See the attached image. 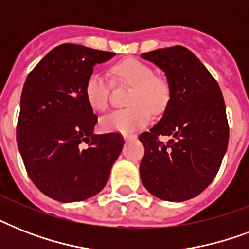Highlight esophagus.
<instances>
[{"label":"esophagus","mask_w":249,"mask_h":249,"mask_svg":"<svg viewBox=\"0 0 249 249\" xmlns=\"http://www.w3.org/2000/svg\"><path fill=\"white\" fill-rule=\"evenodd\" d=\"M124 140L125 141H134L137 140L136 134H124Z\"/></svg>","instance_id":"esophagus-1"}]
</instances>
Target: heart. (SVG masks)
Listing matches in <instances>:
<instances>
[{
  "instance_id": "heart-1",
  "label": "heart",
  "mask_w": 249,
  "mask_h": 249,
  "mask_svg": "<svg viewBox=\"0 0 249 249\" xmlns=\"http://www.w3.org/2000/svg\"><path fill=\"white\" fill-rule=\"evenodd\" d=\"M113 77L133 85L125 109H117L101 119V128L107 132L128 134L143 128L154 113L163 112L169 101V88L154 76L150 66L136 58H128L111 68ZM109 83L101 72H93L86 79L84 95L94 111L102 112L108 106Z\"/></svg>"
}]
</instances>
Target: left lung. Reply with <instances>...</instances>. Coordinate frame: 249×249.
Listing matches in <instances>:
<instances>
[{
  "mask_svg": "<svg viewBox=\"0 0 249 249\" xmlns=\"http://www.w3.org/2000/svg\"><path fill=\"white\" fill-rule=\"evenodd\" d=\"M165 73L169 101L160 121L140 136L142 183L154 196L185 201L211 185L229 143L225 101L213 76L183 46L143 53ZM159 135L172 138L164 145Z\"/></svg>",
  "mask_w": 249,
  "mask_h": 249,
  "instance_id": "obj_1",
  "label": "left lung"
}]
</instances>
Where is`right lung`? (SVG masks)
Returning <instances> with one entry per match:
<instances>
[{"label": "right lung", "mask_w": 249, "mask_h": 249, "mask_svg": "<svg viewBox=\"0 0 249 249\" xmlns=\"http://www.w3.org/2000/svg\"><path fill=\"white\" fill-rule=\"evenodd\" d=\"M113 55L81 45H59L25 80L18 148L29 178L54 200L72 203L97 195L123 150L120 134L94 133L98 119L84 95L94 67Z\"/></svg>", "instance_id": "1"}]
</instances>
